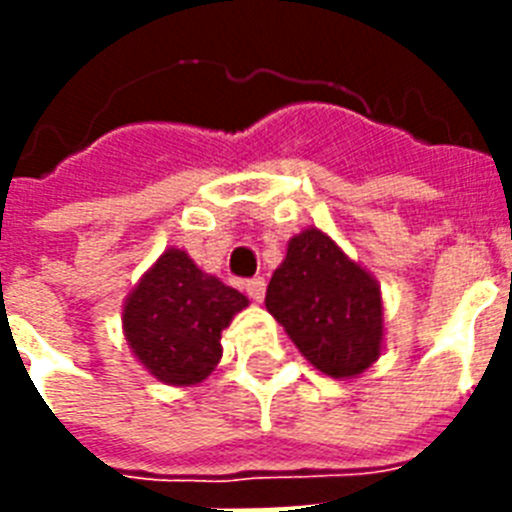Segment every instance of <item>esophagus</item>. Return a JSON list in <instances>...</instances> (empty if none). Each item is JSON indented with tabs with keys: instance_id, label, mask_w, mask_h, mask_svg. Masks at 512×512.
<instances>
[{
	"instance_id": "1",
	"label": "esophagus",
	"mask_w": 512,
	"mask_h": 512,
	"mask_svg": "<svg viewBox=\"0 0 512 512\" xmlns=\"http://www.w3.org/2000/svg\"><path fill=\"white\" fill-rule=\"evenodd\" d=\"M244 289H247V295L255 300V303H263V297H265V279H249L247 284H244Z\"/></svg>"
}]
</instances>
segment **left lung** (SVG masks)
<instances>
[{"mask_svg":"<svg viewBox=\"0 0 512 512\" xmlns=\"http://www.w3.org/2000/svg\"><path fill=\"white\" fill-rule=\"evenodd\" d=\"M265 308L297 350L335 380L364 374L385 348L380 281L316 225L289 239Z\"/></svg>","mask_w":512,"mask_h":512,"instance_id":"1","label":"left lung"}]
</instances>
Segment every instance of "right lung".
I'll list each match as a JSON object with an SVG mask.
<instances>
[{
	"label": "right lung",
	"instance_id": "1",
	"mask_svg": "<svg viewBox=\"0 0 512 512\" xmlns=\"http://www.w3.org/2000/svg\"><path fill=\"white\" fill-rule=\"evenodd\" d=\"M249 300L204 273L185 249L167 247L122 305V332L132 356L154 380L193 388L223 358V332Z\"/></svg>",
	"mask_w": 512,
	"mask_h": 512
}]
</instances>
